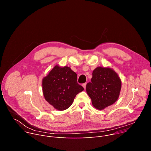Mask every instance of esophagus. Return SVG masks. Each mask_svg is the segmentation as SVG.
Listing matches in <instances>:
<instances>
[{"mask_svg": "<svg viewBox=\"0 0 151 151\" xmlns=\"http://www.w3.org/2000/svg\"><path fill=\"white\" fill-rule=\"evenodd\" d=\"M86 85H87V83H84L82 84V87H83L84 89H85V88H86Z\"/></svg>", "mask_w": 151, "mask_h": 151, "instance_id": "34e87169", "label": "esophagus"}]
</instances>
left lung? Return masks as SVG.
I'll use <instances>...</instances> for the list:
<instances>
[{"label":"left lung","mask_w":151,"mask_h":151,"mask_svg":"<svg viewBox=\"0 0 151 151\" xmlns=\"http://www.w3.org/2000/svg\"><path fill=\"white\" fill-rule=\"evenodd\" d=\"M91 81L86 85V91L95 108L103 110L118 100L121 80L112 68H96L93 72Z\"/></svg>","instance_id":"1"}]
</instances>
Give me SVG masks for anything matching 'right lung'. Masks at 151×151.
<instances>
[{"label":"right lung","instance_id":"add662e5","mask_svg":"<svg viewBox=\"0 0 151 151\" xmlns=\"http://www.w3.org/2000/svg\"><path fill=\"white\" fill-rule=\"evenodd\" d=\"M42 91L45 99L58 111L72 105L76 96L84 89L77 82V75L68 66L55 65L43 78Z\"/></svg>","mask_w":151,"mask_h":151}]
</instances>
